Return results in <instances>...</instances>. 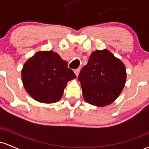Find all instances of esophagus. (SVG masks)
<instances>
[{"mask_svg":"<svg viewBox=\"0 0 149 149\" xmlns=\"http://www.w3.org/2000/svg\"><path fill=\"white\" fill-rule=\"evenodd\" d=\"M74 73H75V74L76 75V76H78V74H79V73H80V69H75L74 70Z\"/></svg>","mask_w":149,"mask_h":149,"instance_id":"esophagus-1","label":"esophagus"}]
</instances>
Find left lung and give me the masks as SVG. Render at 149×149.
Returning a JSON list of instances; mask_svg holds the SVG:
<instances>
[{
  "label": "left lung",
  "instance_id": "8db88e82",
  "mask_svg": "<svg viewBox=\"0 0 149 149\" xmlns=\"http://www.w3.org/2000/svg\"><path fill=\"white\" fill-rule=\"evenodd\" d=\"M127 78L125 66L107 49L95 51L78 76L84 100L99 107L109 105L118 97Z\"/></svg>",
  "mask_w": 149,
  "mask_h": 149
}]
</instances>
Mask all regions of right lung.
<instances>
[{
  "instance_id": "add662e5",
  "label": "right lung",
  "mask_w": 149,
  "mask_h": 149,
  "mask_svg": "<svg viewBox=\"0 0 149 149\" xmlns=\"http://www.w3.org/2000/svg\"><path fill=\"white\" fill-rule=\"evenodd\" d=\"M66 61L57 52L39 51L28 59L22 70L26 91L38 102L52 104L62 97L69 80L76 78Z\"/></svg>"
}]
</instances>
